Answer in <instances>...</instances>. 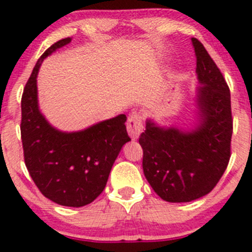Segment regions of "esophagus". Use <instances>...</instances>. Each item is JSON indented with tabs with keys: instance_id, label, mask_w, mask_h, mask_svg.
I'll use <instances>...</instances> for the list:
<instances>
[{
	"instance_id": "1",
	"label": "esophagus",
	"mask_w": 252,
	"mask_h": 252,
	"mask_svg": "<svg viewBox=\"0 0 252 252\" xmlns=\"http://www.w3.org/2000/svg\"><path fill=\"white\" fill-rule=\"evenodd\" d=\"M143 130L142 116L140 112H132L127 120V132L132 140H137Z\"/></svg>"
}]
</instances>
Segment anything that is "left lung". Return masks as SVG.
Returning a JSON list of instances; mask_svg holds the SVG:
<instances>
[{
	"instance_id": "8db88e82",
	"label": "left lung",
	"mask_w": 252,
	"mask_h": 252,
	"mask_svg": "<svg viewBox=\"0 0 252 252\" xmlns=\"http://www.w3.org/2000/svg\"><path fill=\"white\" fill-rule=\"evenodd\" d=\"M196 56L198 124L190 130L146 121L140 142L143 173L153 190L169 203L199 199L213 190L230 159L232 117L230 90L204 45L191 38Z\"/></svg>"
}]
</instances>
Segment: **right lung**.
Here are the masks:
<instances>
[{
    "label": "right lung",
    "instance_id": "add662e5",
    "mask_svg": "<svg viewBox=\"0 0 252 252\" xmlns=\"http://www.w3.org/2000/svg\"><path fill=\"white\" fill-rule=\"evenodd\" d=\"M70 42L71 38H64L50 45L33 68L21 101V137L26 167L40 193L59 205L79 208L101 194L115 159L131 138L124 114L76 132L57 130L43 116L38 71L48 56Z\"/></svg>",
    "mask_w": 252,
    "mask_h": 252
}]
</instances>
